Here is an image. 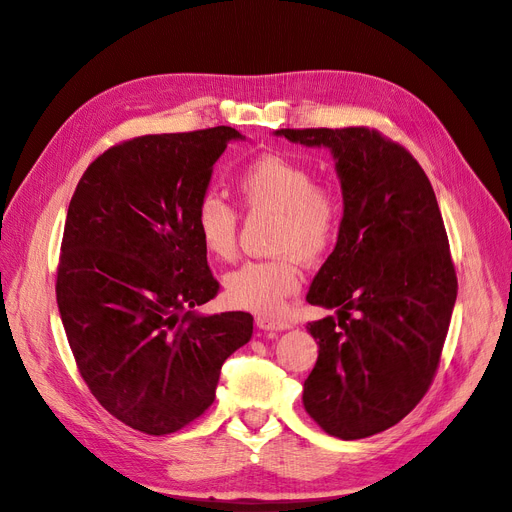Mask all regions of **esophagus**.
I'll use <instances>...</instances> for the list:
<instances>
[{"mask_svg":"<svg viewBox=\"0 0 512 512\" xmlns=\"http://www.w3.org/2000/svg\"><path fill=\"white\" fill-rule=\"evenodd\" d=\"M255 323H257L259 329H266V332H283V329L291 327L287 321L272 319V317H257Z\"/></svg>","mask_w":512,"mask_h":512,"instance_id":"1","label":"esophagus"}]
</instances>
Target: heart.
Instances as JSON below:
<instances>
[{"label": "heart", "mask_w": 512, "mask_h": 512, "mask_svg": "<svg viewBox=\"0 0 512 512\" xmlns=\"http://www.w3.org/2000/svg\"><path fill=\"white\" fill-rule=\"evenodd\" d=\"M236 189L249 210L276 214L274 253L270 261H249L225 276L227 300L238 308L278 315L289 295L300 289L304 263L319 261L338 238L342 225L340 195L317 185V174L306 163L266 153L253 159L236 176ZM195 232L204 249L217 259L236 255L238 214L221 195L206 193L195 206Z\"/></svg>", "instance_id": "1"}]
</instances>
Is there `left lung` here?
<instances>
[{"label": "left lung", "instance_id": "8db88e82", "mask_svg": "<svg viewBox=\"0 0 512 512\" xmlns=\"http://www.w3.org/2000/svg\"><path fill=\"white\" fill-rule=\"evenodd\" d=\"M336 161L342 225L308 304L338 308L306 325L319 344L302 402L329 436L368 438L400 423L432 385L457 298L442 214L404 146L368 127L278 129Z\"/></svg>", "mask_w": 512, "mask_h": 512}]
</instances>
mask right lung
Wrapping results in <instances>:
<instances>
[{"label": "right lung", "mask_w": 512, "mask_h": 512, "mask_svg": "<svg viewBox=\"0 0 512 512\" xmlns=\"http://www.w3.org/2000/svg\"><path fill=\"white\" fill-rule=\"evenodd\" d=\"M234 127L140 136L97 157L72 195L57 306L87 387L138 432L183 430L214 402L223 361L253 336L249 312L202 315L219 291L195 206Z\"/></svg>", "instance_id": "1"}]
</instances>
